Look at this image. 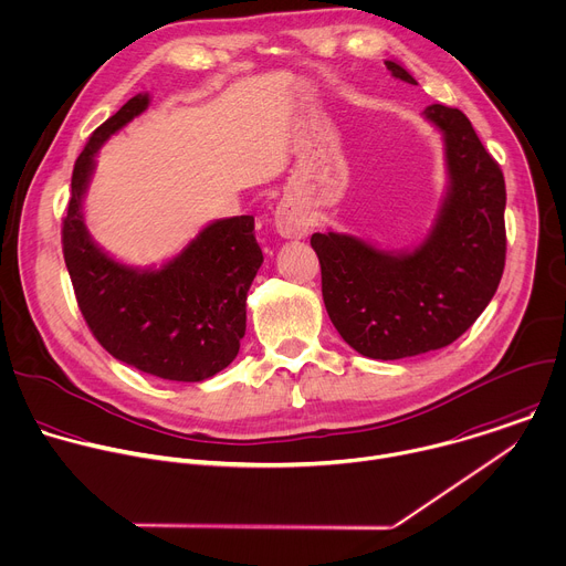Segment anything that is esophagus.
<instances>
[{"label": "esophagus", "mask_w": 566, "mask_h": 566, "mask_svg": "<svg viewBox=\"0 0 566 566\" xmlns=\"http://www.w3.org/2000/svg\"><path fill=\"white\" fill-rule=\"evenodd\" d=\"M274 223H276V232L285 239H303L310 234V219L307 214L292 201H283L276 208L274 214Z\"/></svg>", "instance_id": "1"}]
</instances>
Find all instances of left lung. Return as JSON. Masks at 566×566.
I'll return each instance as SVG.
<instances>
[{"mask_svg": "<svg viewBox=\"0 0 566 566\" xmlns=\"http://www.w3.org/2000/svg\"><path fill=\"white\" fill-rule=\"evenodd\" d=\"M387 71L416 80L396 62ZM444 139L447 195L427 239L387 252L338 232L312 234L323 301L343 340L358 354L396 360L447 347L493 298L504 270V177L471 122L442 104L424 108Z\"/></svg>", "mask_w": 566, "mask_h": 566, "instance_id": "obj_1", "label": "left lung"}]
</instances>
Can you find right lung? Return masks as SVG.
<instances>
[{"label": "right lung", "instance_id": "1", "mask_svg": "<svg viewBox=\"0 0 566 566\" xmlns=\"http://www.w3.org/2000/svg\"><path fill=\"white\" fill-rule=\"evenodd\" d=\"M148 104V93L135 95L91 135L77 157L62 228L64 261L77 305L108 354L164 380L199 382L226 369L239 354L245 298L263 252L250 214L210 223L159 270L124 265L91 239L84 195L95 155Z\"/></svg>", "mask_w": 566, "mask_h": 566}]
</instances>
